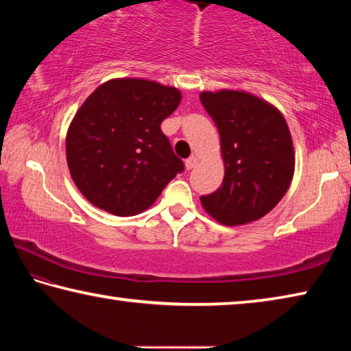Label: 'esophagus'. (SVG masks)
<instances>
[{
  "label": "esophagus",
  "instance_id": "esophagus-1",
  "mask_svg": "<svg viewBox=\"0 0 351 351\" xmlns=\"http://www.w3.org/2000/svg\"><path fill=\"white\" fill-rule=\"evenodd\" d=\"M197 164H198V158L197 156H190L189 159H186V169L187 170H192Z\"/></svg>",
  "mask_w": 351,
  "mask_h": 351
}]
</instances>
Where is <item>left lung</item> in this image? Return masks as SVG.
Segmentation results:
<instances>
[{"instance_id":"8db88e82","label":"left lung","mask_w":351,"mask_h":351,"mask_svg":"<svg viewBox=\"0 0 351 351\" xmlns=\"http://www.w3.org/2000/svg\"><path fill=\"white\" fill-rule=\"evenodd\" d=\"M201 104L219 133L223 184L201 197L218 223H252L278 204L294 176V147L280 111L246 91H203Z\"/></svg>"}]
</instances>
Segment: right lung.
<instances>
[{
    "label": "right lung",
    "instance_id": "add662e5",
    "mask_svg": "<svg viewBox=\"0 0 351 351\" xmlns=\"http://www.w3.org/2000/svg\"><path fill=\"white\" fill-rule=\"evenodd\" d=\"M175 86L112 79L77 110L66 133L71 178L91 204L117 217L147 210L184 170L161 132L181 102Z\"/></svg>",
    "mask_w": 351,
    "mask_h": 351
}]
</instances>
